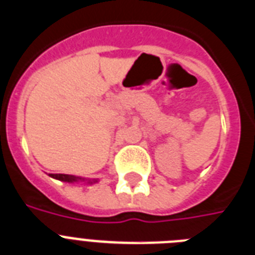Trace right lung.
<instances>
[{"mask_svg": "<svg viewBox=\"0 0 255 255\" xmlns=\"http://www.w3.org/2000/svg\"><path fill=\"white\" fill-rule=\"evenodd\" d=\"M50 177L56 178V180L64 181V182H87V184H95L98 182V178H94V180H87V178L77 177V176H73V174H62V173H50Z\"/></svg>", "mask_w": 255, "mask_h": 255, "instance_id": "1", "label": "right lung"}]
</instances>
